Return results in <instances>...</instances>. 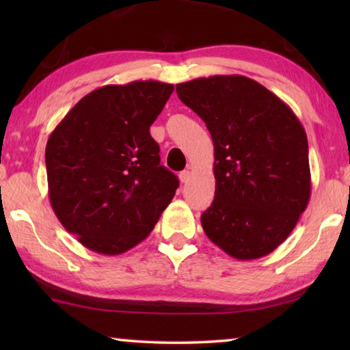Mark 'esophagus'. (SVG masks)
<instances>
[{"instance_id": "34e87169", "label": "esophagus", "mask_w": 350, "mask_h": 350, "mask_svg": "<svg viewBox=\"0 0 350 350\" xmlns=\"http://www.w3.org/2000/svg\"><path fill=\"white\" fill-rule=\"evenodd\" d=\"M189 177H191V173H189L188 170L182 171V173L179 174V179H180V182H182V183H187V182L189 180Z\"/></svg>"}]
</instances>
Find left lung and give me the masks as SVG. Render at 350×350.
I'll use <instances>...</instances> for the list:
<instances>
[{
    "label": "left lung",
    "mask_w": 350,
    "mask_h": 350,
    "mask_svg": "<svg viewBox=\"0 0 350 350\" xmlns=\"http://www.w3.org/2000/svg\"><path fill=\"white\" fill-rule=\"evenodd\" d=\"M215 145V200L200 222L234 259L262 258L293 232L310 199L309 145L295 112L244 75L176 85Z\"/></svg>",
    "instance_id": "1"
}]
</instances>
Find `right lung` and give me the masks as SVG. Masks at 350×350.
Returning a JSON list of instances; mask_svg holds the SVG:
<instances>
[{
    "mask_svg": "<svg viewBox=\"0 0 350 350\" xmlns=\"http://www.w3.org/2000/svg\"><path fill=\"white\" fill-rule=\"evenodd\" d=\"M174 86L156 80L106 85L83 97L46 145L49 200L90 250L114 256L152 232L179 187L161 165L150 126Z\"/></svg>",
    "mask_w": 350,
    "mask_h": 350,
    "instance_id": "obj_1",
    "label": "right lung"
}]
</instances>
